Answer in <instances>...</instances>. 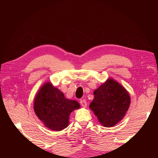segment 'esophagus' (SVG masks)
Returning a JSON list of instances; mask_svg holds the SVG:
<instances>
[{
    "mask_svg": "<svg viewBox=\"0 0 158 158\" xmlns=\"http://www.w3.org/2000/svg\"><path fill=\"white\" fill-rule=\"evenodd\" d=\"M80 104H81V105L83 106V107H86L87 102H86V101H85V100H80Z\"/></svg>",
    "mask_w": 158,
    "mask_h": 158,
    "instance_id": "obj_1",
    "label": "esophagus"
}]
</instances>
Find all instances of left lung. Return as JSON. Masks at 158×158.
<instances>
[{
    "label": "left lung",
    "instance_id": "obj_1",
    "mask_svg": "<svg viewBox=\"0 0 158 158\" xmlns=\"http://www.w3.org/2000/svg\"><path fill=\"white\" fill-rule=\"evenodd\" d=\"M89 108L105 127H112L121 121L130 104L126 90L114 79H109L94 93Z\"/></svg>",
    "mask_w": 158,
    "mask_h": 158
}]
</instances>
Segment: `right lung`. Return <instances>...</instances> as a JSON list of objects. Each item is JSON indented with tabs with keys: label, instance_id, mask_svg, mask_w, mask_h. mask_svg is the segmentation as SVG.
I'll return each instance as SVG.
<instances>
[{
	"label": "right lung",
	"instance_id": "add662e5",
	"mask_svg": "<svg viewBox=\"0 0 158 158\" xmlns=\"http://www.w3.org/2000/svg\"><path fill=\"white\" fill-rule=\"evenodd\" d=\"M79 107L77 101L66 99L51 83H47L40 89L34 101V111L37 117L45 126L54 131L68 127L69 114Z\"/></svg>",
	"mask_w": 158,
	"mask_h": 158
}]
</instances>
